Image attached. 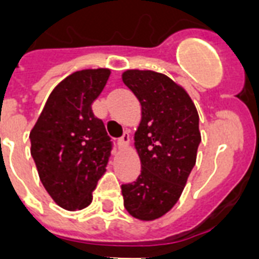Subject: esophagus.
Returning a JSON list of instances; mask_svg holds the SVG:
<instances>
[{
  "instance_id": "34e87169",
  "label": "esophagus",
  "mask_w": 259,
  "mask_h": 259,
  "mask_svg": "<svg viewBox=\"0 0 259 259\" xmlns=\"http://www.w3.org/2000/svg\"><path fill=\"white\" fill-rule=\"evenodd\" d=\"M129 142H130V136H129V132H125L123 133V136H122L119 140H118V145H119V148H126V146L129 145Z\"/></svg>"
}]
</instances>
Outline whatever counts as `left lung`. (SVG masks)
I'll return each instance as SVG.
<instances>
[{"mask_svg": "<svg viewBox=\"0 0 259 259\" xmlns=\"http://www.w3.org/2000/svg\"><path fill=\"white\" fill-rule=\"evenodd\" d=\"M122 80L141 103L134 133L141 175L121 187L123 205L136 219L154 221L176 204L195 166L199 114L188 93L166 75L127 70Z\"/></svg>", "mask_w": 259, "mask_h": 259, "instance_id": "8db88e82", "label": "left lung"}]
</instances>
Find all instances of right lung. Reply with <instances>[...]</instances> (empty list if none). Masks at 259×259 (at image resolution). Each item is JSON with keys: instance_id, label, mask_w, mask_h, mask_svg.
Segmentation results:
<instances>
[{"instance_id": "add662e5", "label": "right lung", "mask_w": 259, "mask_h": 259, "mask_svg": "<svg viewBox=\"0 0 259 259\" xmlns=\"http://www.w3.org/2000/svg\"><path fill=\"white\" fill-rule=\"evenodd\" d=\"M109 68L76 71L55 87L30 132V154L55 203L86 208L106 172L111 141L91 105L109 80Z\"/></svg>"}]
</instances>
